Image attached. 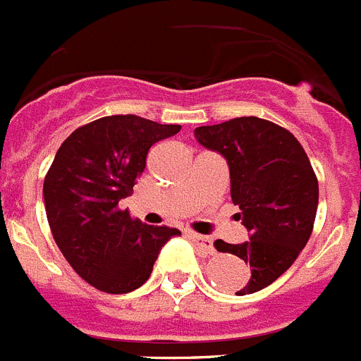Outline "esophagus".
<instances>
[{
	"instance_id": "34e87169",
	"label": "esophagus",
	"mask_w": 361,
	"mask_h": 361,
	"mask_svg": "<svg viewBox=\"0 0 361 361\" xmlns=\"http://www.w3.org/2000/svg\"><path fill=\"white\" fill-rule=\"evenodd\" d=\"M190 238L193 242H195L197 245H199V247L204 251V253H213V251H215V247H213V238L212 237H206V235H197V233H191Z\"/></svg>"
}]
</instances>
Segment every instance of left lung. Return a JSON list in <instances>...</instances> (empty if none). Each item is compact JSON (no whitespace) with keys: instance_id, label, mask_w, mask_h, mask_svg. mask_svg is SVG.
I'll return each mask as SVG.
<instances>
[{"instance_id":"left-lung-1","label":"left lung","mask_w":361,"mask_h":361,"mask_svg":"<svg viewBox=\"0 0 361 361\" xmlns=\"http://www.w3.org/2000/svg\"><path fill=\"white\" fill-rule=\"evenodd\" d=\"M195 139L222 155L229 168L231 200L250 240H216V251L244 260L251 275L235 295L257 293L283 275L311 237L318 180L291 132L258 117H237L195 128Z\"/></svg>"}]
</instances>
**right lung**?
Listing matches in <instances>:
<instances>
[{"label": "right lung", "mask_w": 361, "mask_h": 361, "mask_svg": "<svg viewBox=\"0 0 361 361\" xmlns=\"http://www.w3.org/2000/svg\"><path fill=\"white\" fill-rule=\"evenodd\" d=\"M178 130V124L111 116L78 128L57 149L43 184L47 219L63 257L99 291L123 295L141 288L166 242L180 235L117 208L145 171L149 148Z\"/></svg>", "instance_id": "right-lung-1"}]
</instances>
